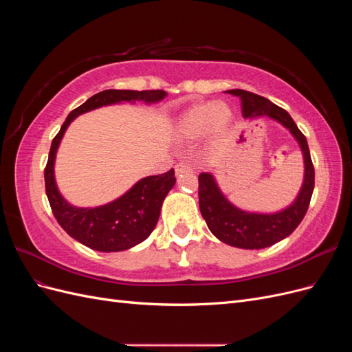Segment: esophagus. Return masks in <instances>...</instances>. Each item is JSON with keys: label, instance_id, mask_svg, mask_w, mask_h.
Listing matches in <instances>:
<instances>
[{"label": "esophagus", "instance_id": "34e87169", "mask_svg": "<svg viewBox=\"0 0 352 352\" xmlns=\"http://www.w3.org/2000/svg\"><path fill=\"white\" fill-rule=\"evenodd\" d=\"M175 170L176 173H184L186 172V170H192V166H190L188 162H179L176 166H175Z\"/></svg>", "mask_w": 352, "mask_h": 352}]
</instances>
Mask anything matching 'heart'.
I'll return each instance as SVG.
<instances>
[{
    "label": "heart",
    "mask_w": 352,
    "mask_h": 352,
    "mask_svg": "<svg viewBox=\"0 0 352 352\" xmlns=\"http://www.w3.org/2000/svg\"><path fill=\"white\" fill-rule=\"evenodd\" d=\"M232 120V111L226 104H198L188 110L177 123V132L186 140H194L204 133L208 127L212 133H220Z\"/></svg>",
    "instance_id": "heart-1"
}]
</instances>
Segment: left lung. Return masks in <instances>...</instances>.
Masks as SVG:
<instances>
[{
  "label": "left lung",
  "mask_w": 352,
  "mask_h": 352,
  "mask_svg": "<svg viewBox=\"0 0 352 352\" xmlns=\"http://www.w3.org/2000/svg\"><path fill=\"white\" fill-rule=\"evenodd\" d=\"M228 92L239 97L243 117L267 116L287 127L304 154L305 176L300 195L292 206L274 214H257L236 208L220 192L214 177L210 173L198 176L199 210L212 235L232 247L260 250L289 236L304 219L314 189V166L305 136L298 129L289 113L250 91L230 89Z\"/></svg>",
  "instance_id": "obj_1"
}]
</instances>
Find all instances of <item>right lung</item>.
Returning <instances> with one entry per match:
<instances>
[{
	"label": "right lung",
	"instance_id": "right-lung-1",
	"mask_svg": "<svg viewBox=\"0 0 352 352\" xmlns=\"http://www.w3.org/2000/svg\"><path fill=\"white\" fill-rule=\"evenodd\" d=\"M164 91H122L107 89L92 95L78 109L70 111L67 119L63 123L60 132L51 142L48 162L44 170L45 192L50 201L52 214L58 225L69 235L87 247L102 251L117 252L129 250L140 242L145 241L154 230L162 204L173 188L176 177L175 170L157 176H148L141 179L127 192L107 206L95 208H76L70 206L58 192L54 180V160L57 148L63 135H65L70 122L82 113L91 111L102 105L116 104L122 101L142 100L145 102H155L166 97Z\"/></svg>",
	"mask_w": 352,
	"mask_h": 352
}]
</instances>
